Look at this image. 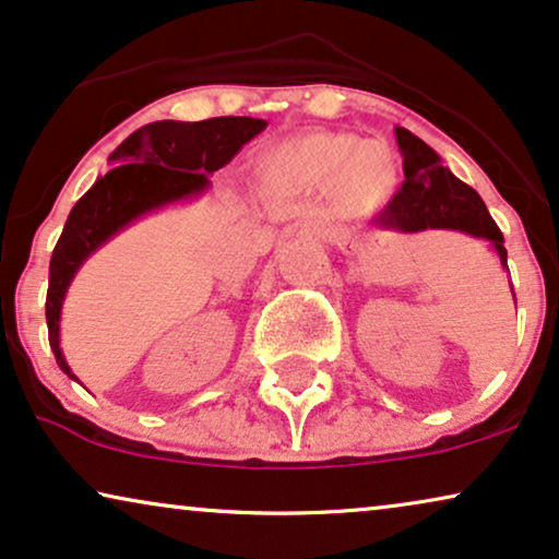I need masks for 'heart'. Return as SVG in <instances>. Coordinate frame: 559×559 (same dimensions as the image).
Instances as JSON below:
<instances>
[{
    "label": "heart",
    "mask_w": 559,
    "mask_h": 559,
    "mask_svg": "<svg viewBox=\"0 0 559 559\" xmlns=\"http://www.w3.org/2000/svg\"><path fill=\"white\" fill-rule=\"evenodd\" d=\"M259 178L270 195L289 198L328 190L348 203L381 205L396 193L402 159L384 140H358L348 132H310L274 144L259 159Z\"/></svg>",
    "instance_id": "heart-1"
}]
</instances>
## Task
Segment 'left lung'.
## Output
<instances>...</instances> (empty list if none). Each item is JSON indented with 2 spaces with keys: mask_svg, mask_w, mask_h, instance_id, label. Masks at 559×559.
<instances>
[{
  "mask_svg": "<svg viewBox=\"0 0 559 559\" xmlns=\"http://www.w3.org/2000/svg\"><path fill=\"white\" fill-rule=\"evenodd\" d=\"M394 132L404 157V186L377 218V226L394 234H417L427 228L468 234L473 239H486L491 243L501 264L507 266L503 236L476 190L457 180L450 167L442 165L438 152L412 134L409 129L396 127Z\"/></svg>",
  "mask_w": 559,
  "mask_h": 559,
  "instance_id": "1",
  "label": "left lung"
}]
</instances>
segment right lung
I'll return each mask as SVG.
<instances>
[{"instance_id":"add662e5","label":"right lung","mask_w":559,"mask_h":559,"mask_svg":"<svg viewBox=\"0 0 559 559\" xmlns=\"http://www.w3.org/2000/svg\"><path fill=\"white\" fill-rule=\"evenodd\" d=\"M264 129V119L251 117L165 119L140 127L111 152V170L73 205L52 249L45 318L60 371L75 379L60 350V310L83 262L147 213L205 193L211 186L209 175L231 163L243 144Z\"/></svg>"}]
</instances>
